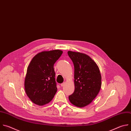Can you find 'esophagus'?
Wrapping results in <instances>:
<instances>
[{"mask_svg":"<svg viewBox=\"0 0 131 131\" xmlns=\"http://www.w3.org/2000/svg\"><path fill=\"white\" fill-rule=\"evenodd\" d=\"M64 85H65V83H62V84H61V87H63V86H64Z\"/></svg>","mask_w":131,"mask_h":131,"instance_id":"1","label":"esophagus"}]
</instances>
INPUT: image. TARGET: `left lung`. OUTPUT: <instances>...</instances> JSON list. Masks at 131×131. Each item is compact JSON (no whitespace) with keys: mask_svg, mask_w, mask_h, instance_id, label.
<instances>
[{"mask_svg":"<svg viewBox=\"0 0 131 131\" xmlns=\"http://www.w3.org/2000/svg\"><path fill=\"white\" fill-rule=\"evenodd\" d=\"M68 54L74 66L75 90L69 99L73 105L84 107L95 98L101 88V75L98 66L88 55L72 51Z\"/></svg>","mask_w":131,"mask_h":131,"instance_id":"left-lung-1","label":"left lung"}]
</instances>
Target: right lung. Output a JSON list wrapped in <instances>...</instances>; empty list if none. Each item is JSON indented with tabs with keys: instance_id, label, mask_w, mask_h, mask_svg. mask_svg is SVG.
<instances>
[{
	"instance_id": "add662e5",
	"label": "right lung",
	"mask_w": 131,
	"mask_h": 131,
	"mask_svg": "<svg viewBox=\"0 0 131 131\" xmlns=\"http://www.w3.org/2000/svg\"><path fill=\"white\" fill-rule=\"evenodd\" d=\"M62 53L59 49L43 51L35 56L30 62L24 86L26 94L35 104L44 105L54 97L57 88L54 65Z\"/></svg>"
}]
</instances>
